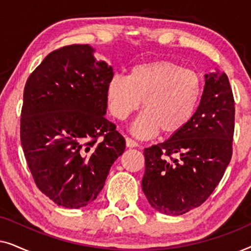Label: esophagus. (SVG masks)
I'll return each instance as SVG.
<instances>
[{
    "label": "esophagus",
    "instance_id": "esophagus-1",
    "mask_svg": "<svg viewBox=\"0 0 251 251\" xmlns=\"http://www.w3.org/2000/svg\"><path fill=\"white\" fill-rule=\"evenodd\" d=\"M126 146L130 147V149H132V147H137V146H138V143L135 142V140L130 138V137H126Z\"/></svg>",
    "mask_w": 251,
    "mask_h": 251
}]
</instances>
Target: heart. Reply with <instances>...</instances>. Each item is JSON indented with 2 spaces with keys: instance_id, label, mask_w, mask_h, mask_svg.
<instances>
[{
  "instance_id": "obj_1",
  "label": "heart",
  "mask_w": 251,
  "mask_h": 251,
  "mask_svg": "<svg viewBox=\"0 0 251 251\" xmlns=\"http://www.w3.org/2000/svg\"><path fill=\"white\" fill-rule=\"evenodd\" d=\"M203 82L200 74L175 61L161 59L138 64L128 77L115 74L106 84L111 114L125 120L139 108L144 112L132 125L140 138L176 136L187 128L200 106Z\"/></svg>"
}]
</instances>
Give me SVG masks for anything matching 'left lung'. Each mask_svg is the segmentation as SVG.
<instances>
[{"label":"left lung","instance_id":"obj_1","mask_svg":"<svg viewBox=\"0 0 251 251\" xmlns=\"http://www.w3.org/2000/svg\"><path fill=\"white\" fill-rule=\"evenodd\" d=\"M194 119L166 142L144 150V194L155 210L179 216L201 205L224 176L232 157L234 98L227 75H204Z\"/></svg>","mask_w":251,"mask_h":251}]
</instances>
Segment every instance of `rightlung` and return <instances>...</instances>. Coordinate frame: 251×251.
<instances>
[{"label":"right lung","mask_w":251,"mask_h":251,"mask_svg":"<svg viewBox=\"0 0 251 251\" xmlns=\"http://www.w3.org/2000/svg\"><path fill=\"white\" fill-rule=\"evenodd\" d=\"M94 53L89 44L52 51L24 89L20 140L27 164L40 191L65 208L94 201L126 149L105 118L113 68Z\"/></svg>","instance_id":"1"}]
</instances>
